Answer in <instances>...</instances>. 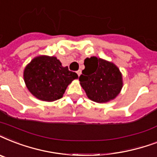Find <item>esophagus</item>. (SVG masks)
I'll return each instance as SVG.
<instances>
[{"mask_svg": "<svg viewBox=\"0 0 157 157\" xmlns=\"http://www.w3.org/2000/svg\"><path fill=\"white\" fill-rule=\"evenodd\" d=\"M76 73H77V75H78V76H80V75L81 74V70H78V71H76Z\"/></svg>", "mask_w": 157, "mask_h": 157, "instance_id": "1", "label": "esophagus"}]
</instances>
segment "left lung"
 <instances>
[{
	"instance_id": "1",
	"label": "left lung",
	"mask_w": 157,
	"mask_h": 157,
	"mask_svg": "<svg viewBox=\"0 0 157 157\" xmlns=\"http://www.w3.org/2000/svg\"><path fill=\"white\" fill-rule=\"evenodd\" d=\"M79 81L88 98L96 103L115 98L122 88V76L116 65L97 57L85 59Z\"/></svg>"
}]
</instances>
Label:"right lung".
Returning <instances> with one entry per match:
<instances>
[{
  "label": "right lung",
  "instance_id": "obj_1",
  "mask_svg": "<svg viewBox=\"0 0 157 157\" xmlns=\"http://www.w3.org/2000/svg\"><path fill=\"white\" fill-rule=\"evenodd\" d=\"M23 77L28 90L36 98L51 102L61 98L67 86L78 76L62 66L55 57L39 56L26 67Z\"/></svg>",
  "mask_w": 157,
  "mask_h": 157
}]
</instances>
